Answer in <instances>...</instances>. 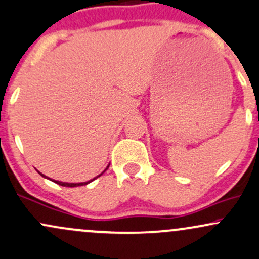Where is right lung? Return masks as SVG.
Listing matches in <instances>:
<instances>
[{
  "instance_id": "right-lung-1",
  "label": "right lung",
  "mask_w": 259,
  "mask_h": 259,
  "mask_svg": "<svg viewBox=\"0 0 259 259\" xmlns=\"http://www.w3.org/2000/svg\"><path fill=\"white\" fill-rule=\"evenodd\" d=\"M108 167H109V165H108ZM108 167H107V168H108ZM107 168H106V170H107ZM106 170H105V171H106ZM38 173H40V171H38ZM40 174H41V173H40ZM41 175H42L44 178H47V177H45L44 174H41ZM100 175H101V174H100ZM100 175H99V177H100ZM99 177H96V178H99ZM96 178H94V179H92V180H95V179H96ZM92 180H89V181H86V183H62V181H58V180H52V181H53V183L58 184V185H61V186H67V187H75V186H82V185H88V184H89V183H91Z\"/></svg>"
}]
</instances>
